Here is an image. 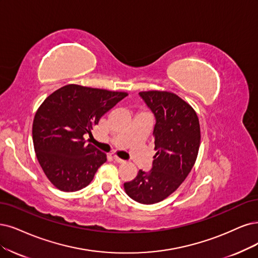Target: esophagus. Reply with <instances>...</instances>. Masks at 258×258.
I'll return each instance as SVG.
<instances>
[{
	"label": "esophagus",
	"mask_w": 258,
	"mask_h": 258,
	"mask_svg": "<svg viewBox=\"0 0 258 258\" xmlns=\"http://www.w3.org/2000/svg\"><path fill=\"white\" fill-rule=\"evenodd\" d=\"M112 158H113V160L116 161V163H118V164H124V163H125V160H123V159L119 158V157H118V156H116V155L112 156Z\"/></svg>",
	"instance_id": "1"
}]
</instances>
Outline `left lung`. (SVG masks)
<instances>
[{"label": "left lung", "instance_id": "left-lung-1", "mask_svg": "<svg viewBox=\"0 0 258 258\" xmlns=\"http://www.w3.org/2000/svg\"><path fill=\"white\" fill-rule=\"evenodd\" d=\"M140 98L153 112L155 150L152 168L139 170L124 183L128 197L141 204L163 201L182 184L191 171L201 141L196 111L176 94L167 91H142Z\"/></svg>", "mask_w": 258, "mask_h": 258}]
</instances>
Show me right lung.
Returning <instances> with one entry per match:
<instances>
[{
    "mask_svg": "<svg viewBox=\"0 0 258 258\" xmlns=\"http://www.w3.org/2000/svg\"><path fill=\"white\" fill-rule=\"evenodd\" d=\"M127 95L80 85L54 91L38 108L33 142L38 161L50 182L61 191H78L90 184L106 154L85 136H92L102 116Z\"/></svg>",
    "mask_w": 258,
    "mask_h": 258,
    "instance_id": "right-lung-1",
    "label": "right lung"
}]
</instances>
